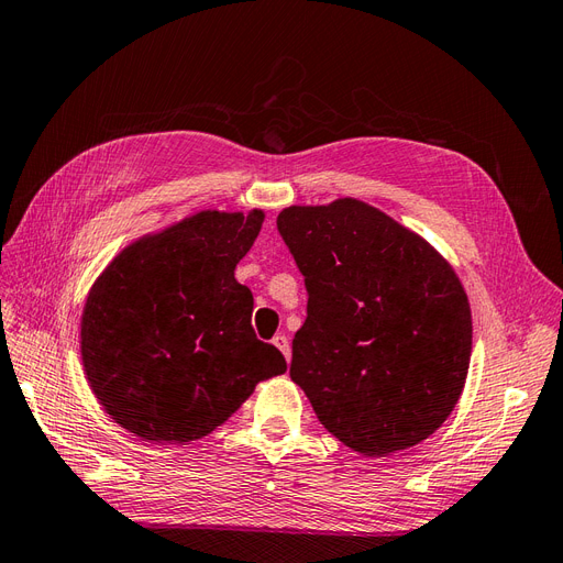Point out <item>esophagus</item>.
Here are the masks:
<instances>
[{
    "label": "esophagus",
    "instance_id": "1",
    "mask_svg": "<svg viewBox=\"0 0 563 563\" xmlns=\"http://www.w3.org/2000/svg\"><path fill=\"white\" fill-rule=\"evenodd\" d=\"M272 343H275V347H279V350H282V354L286 356V362L291 360V343H288V335L279 333V335L272 338Z\"/></svg>",
    "mask_w": 563,
    "mask_h": 563
}]
</instances>
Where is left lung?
I'll use <instances>...</instances> for the list:
<instances>
[{
	"instance_id": "left-lung-1",
	"label": "left lung",
	"mask_w": 563,
	"mask_h": 563,
	"mask_svg": "<svg viewBox=\"0 0 563 563\" xmlns=\"http://www.w3.org/2000/svg\"><path fill=\"white\" fill-rule=\"evenodd\" d=\"M277 230L308 291L291 378L319 422L371 457L420 444L451 416L470 366L472 317L455 272L356 199L284 209Z\"/></svg>"
}]
</instances>
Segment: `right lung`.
<instances>
[{"label": "right lung", "instance_id": "add662e5", "mask_svg": "<svg viewBox=\"0 0 563 563\" xmlns=\"http://www.w3.org/2000/svg\"><path fill=\"white\" fill-rule=\"evenodd\" d=\"M261 225L263 211L197 213L119 253L93 284L84 371L124 430L157 444L207 437L286 371L255 338L253 296L234 279Z\"/></svg>", "mask_w": 563, "mask_h": 563}]
</instances>
